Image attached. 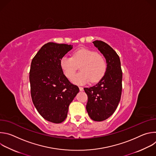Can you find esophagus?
I'll use <instances>...</instances> for the list:
<instances>
[{
  "mask_svg": "<svg viewBox=\"0 0 156 156\" xmlns=\"http://www.w3.org/2000/svg\"><path fill=\"white\" fill-rule=\"evenodd\" d=\"M79 89H80V91H83V87L79 86Z\"/></svg>",
  "mask_w": 156,
  "mask_h": 156,
  "instance_id": "1",
  "label": "esophagus"
}]
</instances>
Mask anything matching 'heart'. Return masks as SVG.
Masks as SVG:
<instances>
[{
	"label": "heart",
	"mask_w": 156,
	"mask_h": 156,
	"mask_svg": "<svg viewBox=\"0 0 156 156\" xmlns=\"http://www.w3.org/2000/svg\"><path fill=\"white\" fill-rule=\"evenodd\" d=\"M60 66L65 75L69 78L74 75L78 66H80L81 72L72 78V81L78 84L87 83L90 80L91 83L99 81L107 70L104 57L93 50L86 48L75 51L72 57H62L60 60Z\"/></svg>",
	"instance_id": "b5f03b06"
}]
</instances>
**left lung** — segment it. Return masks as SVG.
<instances>
[{"label": "left lung", "instance_id": "left-lung-1", "mask_svg": "<svg viewBox=\"0 0 156 156\" xmlns=\"http://www.w3.org/2000/svg\"><path fill=\"white\" fill-rule=\"evenodd\" d=\"M93 44L105 58L107 70L98 83L84 90L87 96L86 108L89 116L101 122L114 113L120 101L122 71L119 56L112 48L102 41H95Z\"/></svg>", "mask_w": 156, "mask_h": 156}]
</instances>
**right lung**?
Returning <instances> with one entry per match:
<instances>
[{
	"instance_id": "add662e5",
	"label": "right lung",
	"mask_w": 156,
	"mask_h": 156,
	"mask_svg": "<svg viewBox=\"0 0 156 156\" xmlns=\"http://www.w3.org/2000/svg\"><path fill=\"white\" fill-rule=\"evenodd\" d=\"M73 48L65 44L48 42L31 61V96L39 114L45 120L60 123L67 117L69 106L79 88L63 74L60 60Z\"/></svg>"
}]
</instances>
